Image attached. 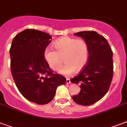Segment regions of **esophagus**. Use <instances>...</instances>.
<instances>
[{
	"instance_id": "obj_1",
	"label": "esophagus",
	"mask_w": 127,
	"mask_h": 127,
	"mask_svg": "<svg viewBox=\"0 0 127 127\" xmlns=\"http://www.w3.org/2000/svg\"><path fill=\"white\" fill-rule=\"evenodd\" d=\"M70 83H71L70 79L69 78H66V84H70Z\"/></svg>"
}]
</instances>
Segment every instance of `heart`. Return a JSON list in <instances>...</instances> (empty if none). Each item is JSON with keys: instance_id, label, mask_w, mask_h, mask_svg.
<instances>
[{"instance_id": "1", "label": "heart", "mask_w": 127, "mask_h": 127, "mask_svg": "<svg viewBox=\"0 0 127 127\" xmlns=\"http://www.w3.org/2000/svg\"><path fill=\"white\" fill-rule=\"evenodd\" d=\"M54 50L46 48L44 58L51 69L58 70L64 59L66 64L59 71L60 74L69 76L75 71L80 72L86 65L89 56L88 45L85 40L64 37L54 43Z\"/></svg>"}]
</instances>
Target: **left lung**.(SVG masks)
<instances>
[{"label":"left lung","mask_w":127,"mask_h":127,"mask_svg":"<svg viewBox=\"0 0 127 127\" xmlns=\"http://www.w3.org/2000/svg\"><path fill=\"white\" fill-rule=\"evenodd\" d=\"M74 35L86 41L89 57L85 67L70 79L71 82L80 84L81 88L80 93L72 99L80 105H91L100 100L110 88L113 76V53L107 40L96 31H81Z\"/></svg>","instance_id":"8db88e82"}]
</instances>
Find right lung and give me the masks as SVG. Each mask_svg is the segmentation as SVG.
<instances>
[{"label":"right lung","instance_id":"right-lung-1","mask_svg":"<svg viewBox=\"0 0 127 127\" xmlns=\"http://www.w3.org/2000/svg\"><path fill=\"white\" fill-rule=\"evenodd\" d=\"M51 39L48 33L27 29L15 36L10 49V70L17 88L25 98L38 104L51 102L58 86L66 82L45 60Z\"/></svg>","mask_w":127,"mask_h":127}]
</instances>
